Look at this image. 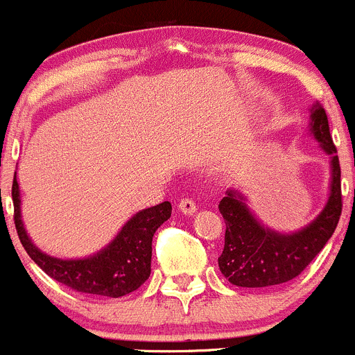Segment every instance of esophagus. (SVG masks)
<instances>
[{"instance_id": "esophagus-1", "label": "esophagus", "mask_w": 355, "mask_h": 355, "mask_svg": "<svg viewBox=\"0 0 355 355\" xmlns=\"http://www.w3.org/2000/svg\"><path fill=\"white\" fill-rule=\"evenodd\" d=\"M180 211L183 212L184 216H193L195 212H197V205H195V202L190 200V198H183V200L180 202Z\"/></svg>"}]
</instances>
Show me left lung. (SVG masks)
<instances>
[{
    "label": "left lung",
    "mask_w": 355,
    "mask_h": 355,
    "mask_svg": "<svg viewBox=\"0 0 355 355\" xmlns=\"http://www.w3.org/2000/svg\"><path fill=\"white\" fill-rule=\"evenodd\" d=\"M309 134L329 157L331 175L326 205L309 225L288 234L263 225L241 190L232 188L226 191L219 202L226 232L225 249L218 258V265L230 284L239 288H268L291 281L331 239L342 214V172L326 111L320 104L310 107Z\"/></svg>",
    "instance_id": "1"
}]
</instances>
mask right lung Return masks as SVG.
I'll use <instances>...</instances> for the list:
<instances>
[{
  "label": "right lung",
  "mask_w": 355,
  "mask_h": 355,
  "mask_svg": "<svg viewBox=\"0 0 355 355\" xmlns=\"http://www.w3.org/2000/svg\"><path fill=\"white\" fill-rule=\"evenodd\" d=\"M13 219L24 249L33 261L60 284L87 293V295L120 298L141 288L151 273V241L158 226L171 218V202L136 212L121 226L113 241L85 258L62 259L43 252L31 237L22 221L20 190L17 178L12 184Z\"/></svg>",
  "instance_id": "right-lung-1"
}]
</instances>
